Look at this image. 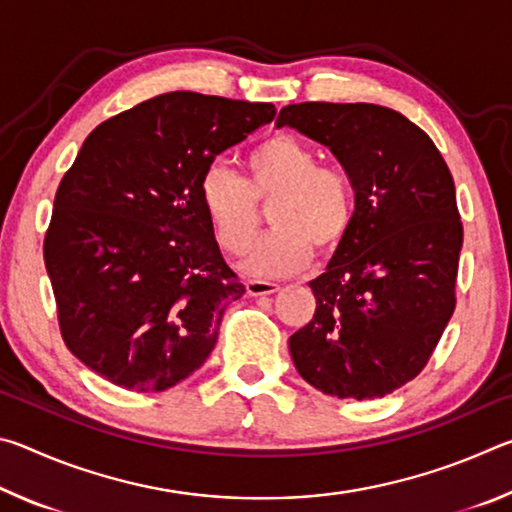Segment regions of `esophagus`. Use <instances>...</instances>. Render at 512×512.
Masks as SVG:
<instances>
[{
    "mask_svg": "<svg viewBox=\"0 0 512 512\" xmlns=\"http://www.w3.org/2000/svg\"><path fill=\"white\" fill-rule=\"evenodd\" d=\"M277 289H280V284L268 282V280H248L246 282L248 296H271V293H275Z\"/></svg>",
    "mask_w": 512,
    "mask_h": 512,
    "instance_id": "obj_1",
    "label": "esophagus"
}]
</instances>
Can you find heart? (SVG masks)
<instances>
[{"mask_svg":"<svg viewBox=\"0 0 512 512\" xmlns=\"http://www.w3.org/2000/svg\"><path fill=\"white\" fill-rule=\"evenodd\" d=\"M246 178L210 164L198 180V203L225 253L241 255L255 237L259 205L268 203L273 230L250 248L241 268L259 277L291 275L309 264L314 248L332 255L354 221V187L334 164L289 133L257 144L244 160Z\"/></svg>","mask_w":512,"mask_h":512,"instance_id":"1","label":"heart"}]
</instances>
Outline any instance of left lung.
I'll return each instance as SVG.
<instances>
[{
    "instance_id": "8db88e82",
    "label": "left lung",
    "mask_w": 512,
    "mask_h": 512,
    "mask_svg": "<svg viewBox=\"0 0 512 512\" xmlns=\"http://www.w3.org/2000/svg\"><path fill=\"white\" fill-rule=\"evenodd\" d=\"M275 124L327 146L357 201L350 235L309 282L316 311L291 359L320 393L384 397L420 375L454 314V178L422 128L375 103H293Z\"/></svg>"
}]
</instances>
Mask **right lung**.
<instances>
[{
  "label": "right lung",
  "mask_w": 512,
  "mask_h": 512,
  "mask_svg": "<svg viewBox=\"0 0 512 512\" xmlns=\"http://www.w3.org/2000/svg\"><path fill=\"white\" fill-rule=\"evenodd\" d=\"M275 112L167 92L83 142L54 198L45 266L65 345L110 384L160 393L210 357L246 287L216 244L198 180Z\"/></svg>",
  "instance_id": "add662e5"
}]
</instances>
